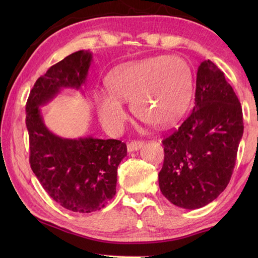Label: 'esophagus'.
I'll list each match as a JSON object with an SVG mask.
<instances>
[{"label": "esophagus", "mask_w": 258, "mask_h": 258, "mask_svg": "<svg viewBox=\"0 0 258 258\" xmlns=\"http://www.w3.org/2000/svg\"><path fill=\"white\" fill-rule=\"evenodd\" d=\"M144 142L143 141H132L127 144V151L128 152H134L140 150L142 146H143Z\"/></svg>", "instance_id": "1"}]
</instances>
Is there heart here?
I'll return each mask as SVG.
<instances>
[{"label":"heart","instance_id":"b5f03b06","mask_svg":"<svg viewBox=\"0 0 258 258\" xmlns=\"http://www.w3.org/2000/svg\"><path fill=\"white\" fill-rule=\"evenodd\" d=\"M106 92H95L98 117L109 131L122 128L127 118L120 102H131L135 116L160 127L185 114L194 81L188 63L179 56L161 55L125 64L109 74Z\"/></svg>","mask_w":258,"mask_h":258}]
</instances>
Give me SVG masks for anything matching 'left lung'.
Here are the masks:
<instances>
[{
	"mask_svg": "<svg viewBox=\"0 0 258 258\" xmlns=\"http://www.w3.org/2000/svg\"><path fill=\"white\" fill-rule=\"evenodd\" d=\"M243 132L242 106L233 87L212 61L202 62L193 111L162 141V194L185 210L217 199L231 180Z\"/></svg>",
	"mask_w": 258,
	"mask_h": 258,
	"instance_id": "left-lung-1",
	"label": "left lung"
}]
</instances>
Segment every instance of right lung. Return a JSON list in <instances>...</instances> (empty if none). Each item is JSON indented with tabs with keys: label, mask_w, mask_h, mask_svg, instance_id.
Segmentation results:
<instances>
[{
	"label": "right lung",
	"mask_w": 258,
	"mask_h": 258,
	"mask_svg": "<svg viewBox=\"0 0 258 258\" xmlns=\"http://www.w3.org/2000/svg\"><path fill=\"white\" fill-rule=\"evenodd\" d=\"M92 54L78 51L38 78L26 102L30 165L46 193L76 213L100 211L116 193L117 167L127 154L118 140L63 139L48 131L40 106L62 87L80 90L85 83Z\"/></svg>",
	"instance_id": "1"
}]
</instances>
